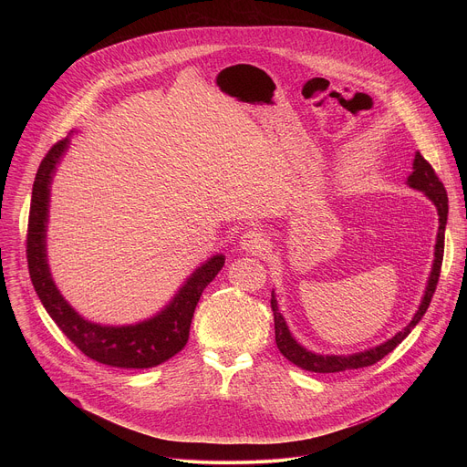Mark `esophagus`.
<instances>
[{"instance_id": "34e87169", "label": "esophagus", "mask_w": 467, "mask_h": 467, "mask_svg": "<svg viewBox=\"0 0 467 467\" xmlns=\"http://www.w3.org/2000/svg\"><path fill=\"white\" fill-rule=\"evenodd\" d=\"M240 247L247 253H253V254H260L265 251V247H268V240H265V234L258 229H249L242 234L240 238Z\"/></svg>"}]
</instances>
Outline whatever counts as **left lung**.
<instances>
[{"instance_id":"8db88e82","label":"left lung","mask_w":467,"mask_h":467,"mask_svg":"<svg viewBox=\"0 0 467 467\" xmlns=\"http://www.w3.org/2000/svg\"><path fill=\"white\" fill-rule=\"evenodd\" d=\"M412 173L409 175L407 184L410 188H416L420 192H423L431 202L434 203L436 211H438V236H436V245H434V262H432V270L427 281V288L421 299V305L418 308V312L414 314L412 321L403 328L399 330L395 337H391L388 342L360 351V353H353V355H317L312 353L308 349H305L301 344L296 342V338L292 337V332L283 317V314L279 312V305L275 299V294H272V310H274V321H275V342L279 351L297 368L306 369V371H314V373H337V371H346V369H358V368H368L373 366L375 362H379L380 358H384L388 353H391L399 344H401L412 328L421 321V317L425 316L431 299L436 292V285L440 279V270H441V260H443V240H445V225H447V213H449V199H447V192L443 182L438 179L436 171L432 170V166L423 159V155L418 151L414 157V164H412Z\"/></svg>"}]
</instances>
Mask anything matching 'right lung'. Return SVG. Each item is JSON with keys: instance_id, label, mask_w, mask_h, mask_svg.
<instances>
[{"instance_id": "add662e5", "label": "right lung", "mask_w": 467, "mask_h": 467, "mask_svg": "<svg viewBox=\"0 0 467 467\" xmlns=\"http://www.w3.org/2000/svg\"><path fill=\"white\" fill-rule=\"evenodd\" d=\"M70 139L58 140L42 159L31 195L27 225V264L38 299L68 340L88 358L112 368H155L177 355L188 342L199 297L223 268L225 256L214 254L186 279L175 297L153 317L121 327H107L81 317L57 290L47 265L46 229L49 184Z\"/></svg>"}]
</instances>
